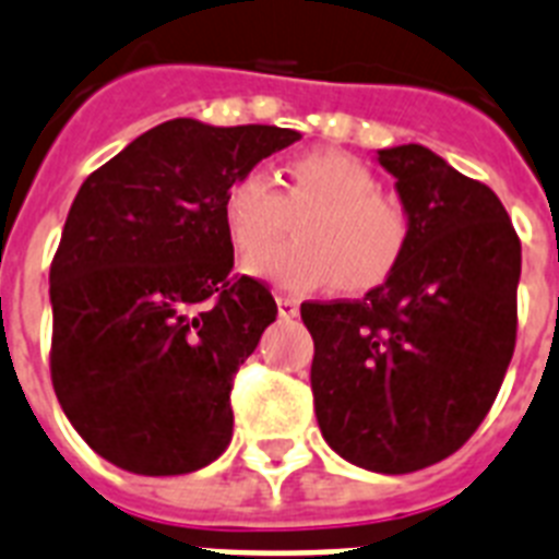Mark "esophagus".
Instances as JSON below:
<instances>
[{
    "instance_id": "34e87169",
    "label": "esophagus",
    "mask_w": 559,
    "mask_h": 559,
    "mask_svg": "<svg viewBox=\"0 0 559 559\" xmlns=\"http://www.w3.org/2000/svg\"><path fill=\"white\" fill-rule=\"evenodd\" d=\"M275 301H278L281 319H295L298 316V298H293V295H278Z\"/></svg>"
}]
</instances>
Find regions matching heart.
Masks as SVG:
<instances>
[{
  "label": "heart",
  "mask_w": 559,
  "mask_h": 559,
  "mask_svg": "<svg viewBox=\"0 0 559 559\" xmlns=\"http://www.w3.org/2000/svg\"><path fill=\"white\" fill-rule=\"evenodd\" d=\"M284 189L264 169L238 175L224 192V226L240 255H255L287 229V243L252 258L247 270L284 289L335 281L342 293H367L396 270L407 247V217L382 194L365 163L335 148L295 154L284 166Z\"/></svg>",
  "instance_id": "1"
}]
</instances>
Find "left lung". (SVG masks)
<instances>
[{
  "instance_id": "8db88e82",
  "label": "left lung",
  "mask_w": 559,
  "mask_h": 559,
  "mask_svg": "<svg viewBox=\"0 0 559 559\" xmlns=\"http://www.w3.org/2000/svg\"><path fill=\"white\" fill-rule=\"evenodd\" d=\"M407 247L361 301L301 304L316 419L342 460L411 474L468 442L516 342L520 238L500 198L419 143L376 152Z\"/></svg>"
}]
</instances>
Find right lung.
Returning a JSON list of instances; mask_svg holds the SVG:
<instances>
[{"mask_svg":"<svg viewBox=\"0 0 559 559\" xmlns=\"http://www.w3.org/2000/svg\"><path fill=\"white\" fill-rule=\"evenodd\" d=\"M295 140L177 117L80 186L51 264V379L117 468L192 474L233 439V379L278 307L261 281L229 278L221 206L235 177Z\"/></svg>","mask_w":559,"mask_h":559,"instance_id":"right-lung-1","label":"right lung"}]
</instances>
